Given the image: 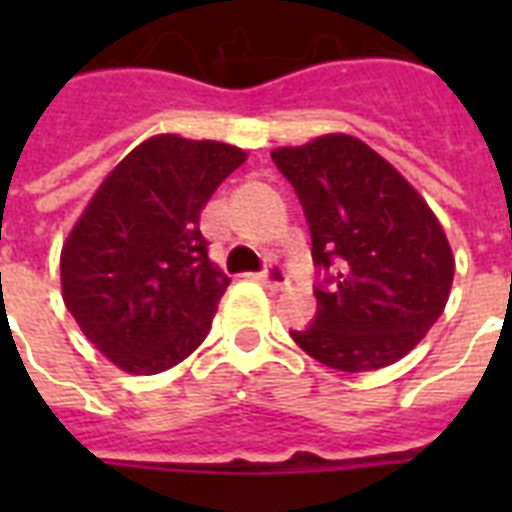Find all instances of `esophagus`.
Segmentation results:
<instances>
[{"instance_id":"esophagus-1","label":"esophagus","mask_w":512,"mask_h":512,"mask_svg":"<svg viewBox=\"0 0 512 512\" xmlns=\"http://www.w3.org/2000/svg\"><path fill=\"white\" fill-rule=\"evenodd\" d=\"M260 284H265V287L273 289V292H279V289L289 287V276H287V271L281 268V265L268 263V268L260 273Z\"/></svg>"}]
</instances>
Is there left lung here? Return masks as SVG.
<instances>
[{
	"label": "left lung",
	"mask_w": 512,
	"mask_h": 512,
	"mask_svg": "<svg viewBox=\"0 0 512 512\" xmlns=\"http://www.w3.org/2000/svg\"><path fill=\"white\" fill-rule=\"evenodd\" d=\"M271 156L300 196L313 263L335 271L316 289V321L292 340L337 372L396 364L452 292L454 255L438 217L388 159L345 132Z\"/></svg>",
	"instance_id": "obj_1"
}]
</instances>
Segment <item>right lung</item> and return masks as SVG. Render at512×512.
<instances>
[{
    "instance_id": "add662e5",
    "label": "right lung",
    "mask_w": 512,
    "mask_h": 512,
    "mask_svg": "<svg viewBox=\"0 0 512 512\" xmlns=\"http://www.w3.org/2000/svg\"><path fill=\"white\" fill-rule=\"evenodd\" d=\"M244 162L231 143L154 135L103 177L68 231L63 303L124 372H167L209 335L231 279L209 260L201 209Z\"/></svg>"
}]
</instances>
